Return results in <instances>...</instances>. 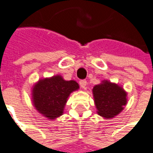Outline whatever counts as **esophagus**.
I'll use <instances>...</instances> for the list:
<instances>
[{
	"label": "esophagus",
	"mask_w": 153,
	"mask_h": 153,
	"mask_svg": "<svg viewBox=\"0 0 153 153\" xmlns=\"http://www.w3.org/2000/svg\"><path fill=\"white\" fill-rule=\"evenodd\" d=\"M79 85H80V86L83 89H86V85H87V81L86 80H85V79H82L79 81Z\"/></svg>",
	"instance_id": "34e87169"
}]
</instances>
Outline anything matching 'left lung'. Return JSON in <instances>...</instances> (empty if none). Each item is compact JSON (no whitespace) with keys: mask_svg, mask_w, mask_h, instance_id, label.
Returning <instances> with one entry per match:
<instances>
[{"mask_svg":"<svg viewBox=\"0 0 153 153\" xmlns=\"http://www.w3.org/2000/svg\"><path fill=\"white\" fill-rule=\"evenodd\" d=\"M93 96L98 114L106 119L118 115L127 103V95L124 90L107 80L93 88Z\"/></svg>","mask_w":153,"mask_h":153,"instance_id":"left-lung-1","label":"left lung"}]
</instances>
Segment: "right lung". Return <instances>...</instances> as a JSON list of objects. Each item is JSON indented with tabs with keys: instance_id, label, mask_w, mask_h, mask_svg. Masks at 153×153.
Listing matches in <instances>:
<instances>
[{
	"instance_id": "add662e5",
	"label": "right lung",
	"mask_w": 153,
	"mask_h": 153,
	"mask_svg": "<svg viewBox=\"0 0 153 153\" xmlns=\"http://www.w3.org/2000/svg\"><path fill=\"white\" fill-rule=\"evenodd\" d=\"M78 89L79 85L76 81H67L59 75L41 79L33 89L34 107L46 118L56 119L63 113L70 93Z\"/></svg>"
}]
</instances>
